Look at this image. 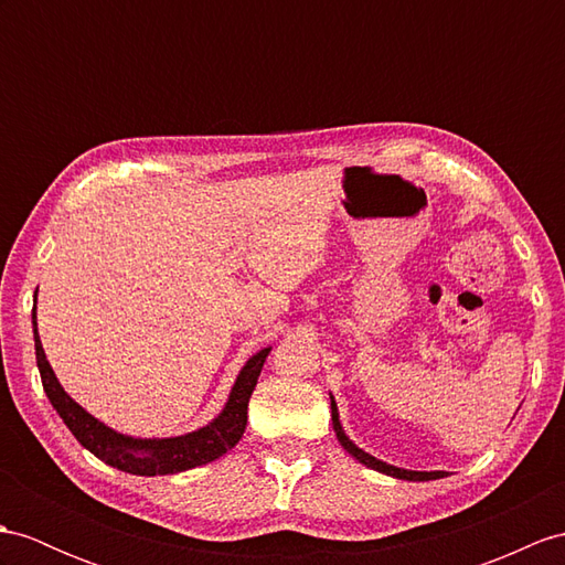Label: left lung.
<instances>
[{
    "label": "left lung",
    "mask_w": 565,
    "mask_h": 565,
    "mask_svg": "<svg viewBox=\"0 0 565 565\" xmlns=\"http://www.w3.org/2000/svg\"><path fill=\"white\" fill-rule=\"evenodd\" d=\"M330 417H333V429H335V436H338L340 446L345 448L354 460H360L362 465L371 467V470H376V472H381V475H388V477H395V479H407V481H429V479H441V477H448V475H446V472H441V470H434V472L403 470V467H395V465L383 462V460H379V458H374V456H369V452H366V450H362L360 446H356V444L352 441V438L345 434V429H342V424H340V412H338V403H335V397H333V395H330Z\"/></svg>",
    "instance_id": "8db88e82"
}]
</instances>
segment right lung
<instances>
[{
    "label": "right lung",
    "instance_id": "add662e5",
    "mask_svg": "<svg viewBox=\"0 0 565 565\" xmlns=\"http://www.w3.org/2000/svg\"><path fill=\"white\" fill-rule=\"evenodd\" d=\"M33 338H35V360L40 379H43L45 395L50 397L52 407L57 409L68 431L76 436V441L90 450L95 458L105 465L117 467L121 472L139 475V477H158V475H177L191 470L205 462L223 458L227 450L239 444L246 429V409H249V397L256 388V381L264 369L270 348L258 350L252 354L242 371L237 374L235 386L230 391L223 412L196 431L170 438H134L109 429L107 424L95 419L90 412L81 407L72 395H68L62 383L54 376L47 362L43 342L38 335V321L33 309Z\"/></svg>",
    "mask_w": 565,
    "mask_h": 565
}]
</instances>
